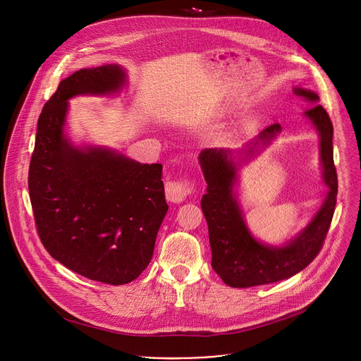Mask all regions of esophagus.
Segmentation results:
<instances>
[{
    "label": "esophagus",
    "instance_id": "esophagus-1",
    "mask_svg": "<svg viewBox=\"0 0 361 361\" xmlns=\"http://www.w3.org/2000/svg\"><path fill=\"white\" fill-rule=\"evenodd\" d=\"M192 191V187L187 181H170L166 184V195L171 203L184 202L188 194Z\"/></svg>",
    "mask_w": 361,
    "mask_h": 361
}]
</instances>
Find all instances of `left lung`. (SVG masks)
Returning <instances> with one entry per match:
<instances>
[{"instance_id":"left-lung-1","label":"left lung","mask_w":361,"mask_h":361,"mask_svg":"<svg viewBox=\"0 0 361 361\" xmlns=\"http://www.w3.org/2000/svg\"><path fill=\"white\" fill-rule=\"evenodd\" d=\"M312 106L304 116L312 123L319 137V159L326 194L308 224L283 245H267L249 231L238 202L236 184L239 171L262 148L271 145L279 135L281 125L274 123L242 149L206 148L200 152V167L207 183L202 209L209 226L212 267L223 282L233 288H249L278 282L305 269L322 247L337 203V173L333 157V123L318 105L315 92L293 87Z\"/></svg>"}]
</instances>
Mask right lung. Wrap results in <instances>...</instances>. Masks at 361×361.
<instances>
[{
	"instance_id": "add662e5",
	"label": "right lung",
	"mask_w": 361,
	"mask_h": 361,
	"mask_svg": "<svg viewBox=\"0 0 361 361\" xmlns=\"http://www.w3.org/2000/svg\"><path fill=\"white\" fill-rule=\"evenodd\" d=\"M126 85L119 64L80 69L44 105L28 170V191L46 250L92 281L123 285L149 265L167 214L161 164H141L108 147L72 144L75 96H114Z\"/></svg>"
}]
</instances>
